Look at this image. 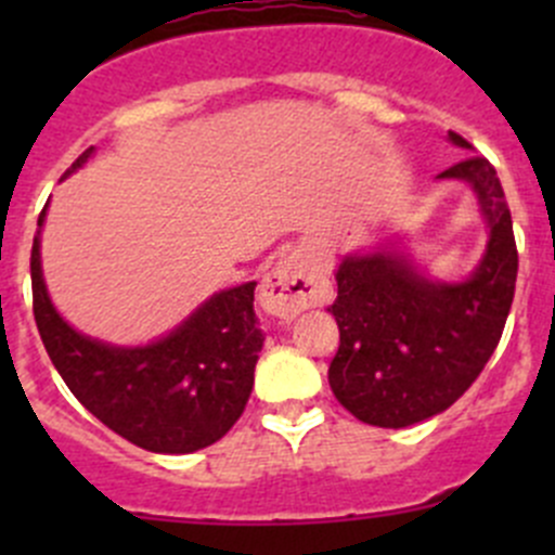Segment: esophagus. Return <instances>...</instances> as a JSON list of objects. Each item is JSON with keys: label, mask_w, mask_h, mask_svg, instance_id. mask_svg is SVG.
Wrapping results in <instances>:
<instances>
[{"label": "esophagus", "mask_w": 555, "mask_h": 555, "mask_svg": "<svg viewBox=\"0 0 555 555\" xmlns=\"http://www.w3.org/2000/svg\"><path fill=\"white\" fill-rule=\"evenodd\" d=\"M333 287L317 262L304 255H287L271 268L260 287L262 311L279 319H295L300 311L330 304Z\"/></svg>", "instance_id": "34e87169"}]
</instances>
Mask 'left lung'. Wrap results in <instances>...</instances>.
Masks as SVG:
<instances>
[{"instance_id": "8db88e82", "label": "left lung", "mask_w": 555, "mask_h": 555, "mask_svg": "<svg viewBox=\"0 0 555 555\" xmlns=\"http://www.w3.org/2000/svg\"><path fill=\"white\" fill-rule=\"evenodd\" d=\"M459 147H473L449 131ZM440 179H464L478 193L489 246L473 276L438 284L400 255L346 257L330 306L340 346L330 362L335 400L373 427L400 429L451 408L494 354L511 313L518 249L496 169L469 155Z\"/></svg>"}]
</instances>
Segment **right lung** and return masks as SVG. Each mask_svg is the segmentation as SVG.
Wrapping results in <instances>:
<instances>
[{"label": "right lung", "mask_w": 555, "mask_h": 555, "mask_svg": "<svg viewBox=\"0 0 555 555\" xmlns=\"http://www.w3.org/2000/svg\"><path fill=\"white\" fill-rule=\"evenodd\" d=\"M88 147L64 177L91 158ZM44 209L37 225H42ZM255 282L222 289L166 338L117 349L72 330L48 298L31 246L35 322L72 395L104 427L153 453H193L217 443L238 416L255 384L262 333L255 317Z\"/></svg>", "instance_id": "obj_1"}]
</instances>
